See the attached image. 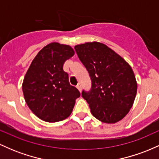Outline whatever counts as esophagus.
I'll use <instances>...</instances> for the list:
<instances>
[{"instance_id": "34e87169", "label": "esophagus", "mask_w": 159, "mask_h": 159, "mask_svg": "<svg viewBox=\"0 0 159 159\" xmlns=\"http://www.w3.org/2000/svg\"><path fill=\"white\" fill-rule=\"evenodd\" d=\"M76 87L78 88V90L80 91V92H81V84H78L76 86Z\"/></svg>"}]
</instances>
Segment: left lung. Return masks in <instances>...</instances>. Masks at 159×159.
I'll list each match as a JSON object with an SVG mask.
<instances>
[{"label": "left lung", "mask_w": 159, "mask_h": 159, "mask_svg": "<svg viewBox=\"0 0 159 159\" xmlns=\"http://www.w3.org/2000/svg\"><path fill=\"white\" fill-rule=\"evenodd\" d=\"M91 79V88L81 96L93 116L105 123L121 120L132 107L137 93L134 72L123 57L102 43L75 46Z\"/></svg>", "instance_id": "obj_1"}]
</instances>
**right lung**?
I'll use <instances>...</instances> for the list:
<instances>
[{
    "instance_id": "add662e5",
    "label": "right lung",
    "mask_w": 159,
    "mask_h": 159,
    "mask_svg": "<svg viewBox=\"0 0 159 159\" xmlns=\"http://www.w3.org/2000/svg\"><path fill=\"white\" fill-rule=\"evenodd\" d=\"M74 54L69 45L50 43L39 51L25 75L22 84L25 102L43 121L54 123L68 117L81 95L70 85L69 75L63 69Z\"/></svg>"
}]
</instances>
